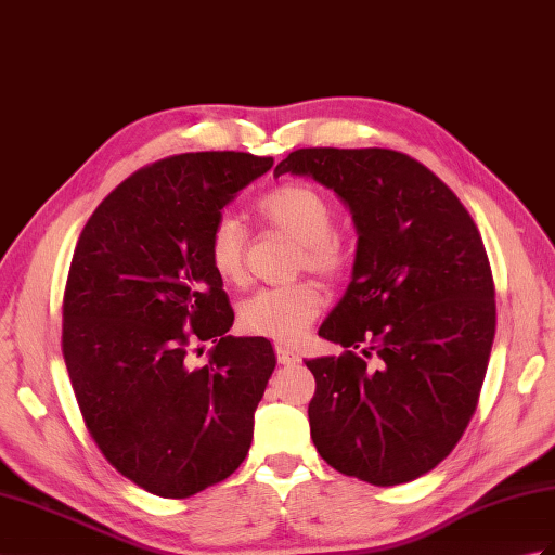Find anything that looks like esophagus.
Masks as SVG:
<instances>
[{"label":"esophagus","instance_id":"34e87169","mask_svg":"<svg viewBox=\"0 0 555 555\" xmlns=\"http://www.w3.org/2000/svg\"><path fill=\"white\" fill-rule=\"evenodd\" d=\"M276 357H279L281 364H298L300 362L298 354L288 350V347H276Z\"/></svg>","mask_w":555,"mask_h":555}]
</instances>
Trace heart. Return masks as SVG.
<instances>
[{
	"instance_id": "heart-1",
	"label": "heart",
	"mask_w": 555,
	"mask_h": 555,
	"mask_svg": "<svg viewBox=\"0 0 555 555\" xmlns=\"http://www.w3.org/2000/svg\"><path fill=\"white\" fill-rule=\"evenodd\" d=\"M257 212L267 224L300 243L298 267L324 279L340 276L350 267V248L333 231V208L324 193L309 184H283L257 203ZM208 260L212 272L224 283H241L243 262V224L234 215H222L210 229ZM321 291L309 281L291 286L262 288L238 307V326L250 336L274 343H298L309 324L319 317Z\"/></svg>"
}]
</instances>
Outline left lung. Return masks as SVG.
<instances>
[{
  "label": "left lung",
  "mask_w": 555,
  "mask_h": 555,
  "mask_svg": "<svg viewBox=\"0 0 555 555\" xmlns=\"http://www.w3.org/2000/svg\"><path fill=\"white\" fill-rule=\"evenodd\" d=\"M309 177L352 212V279L307 359L309 430L328 466L376 487L444 461L478 406L496 328L480 231L440 177L388 149H300L279 175ZM372 362L369 363L367 359Z\"/></svg>",
  "instance_id": "obj_1"
}]
</instances>
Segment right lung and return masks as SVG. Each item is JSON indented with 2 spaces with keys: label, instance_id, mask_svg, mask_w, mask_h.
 Listing matches in <instances>:
<instances>
[{
  "label": "right lung",
  "instance_id": "obj_1",
  "mask_svg": "<svg viewBox=\"0 0 555 555\" xmlns=\"http://www.w3.org/2000/svg\"><path fill=\"white\" fill-rule=\"evenodd\" d=\"M274 165L236 151L153 163L85 224L63 295V359L89 435L146 492L186 499L246 459L276 366L267 338H234L208 260L222 210ZM191 339H212L191 370Z\"/></svg>",
  "mask_w": 555,
  "mask_h": 555
}]
</instances>
